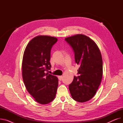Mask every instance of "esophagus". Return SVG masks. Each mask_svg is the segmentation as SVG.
Returning <instances> with one entry per match:
<instances>
[{"instance_id": "1", "label": "esophagus", "mask_w": 123, "mask_h": 123, "mask_svg": "<svg viewBox=\"0 0 123 123\" xmlns=\"http://www.w3.org/2000/svg\"><path fill=\"white\" fill-rule=\"evenodd\" d=\"M63 79V77L62 76H58V79H59L60 81H61Z\"/></svg>"}]
</instances>
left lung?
I'll use <instances>...</instances> for the list:
<instances>
[{
    "instance_id": "8db88e82",
    "label": "left lung",
    "mask_w": 123,
    "mask_h": 123,
    "mask_svg": "<svg viewBox=\"0 0 123 123\" xmlns=\"http://www.w3.org/2000/svg\"><path fill=\"white\" fill-rule=\"evenodd\" d=\"M72 47L75 62L80 65L78 76H74L69 86L73 99L83 103L91 99L100 85L103 76V61L100 51L91 38L83 34L66 38Z\"/></svg>"
}]
</instances>
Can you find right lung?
<instances>
[{"mask_svg":"<svg viewBox=\"0 0 123 123\" xmlns=\"http://www.w3.org/2000/svg\"><path fill=\"white\" fill-rule=\"evenodd\" d=\"M57 38L38 36L28 43L22 60L23 80L29 93L41 104H47L55 98L58 80L55 76L45 73L50 70L51 50Z\"/></svg>","mask_w":123,"mask_h":123,"instance_id":"add662e5","label":"right lung"}]
</instances>
